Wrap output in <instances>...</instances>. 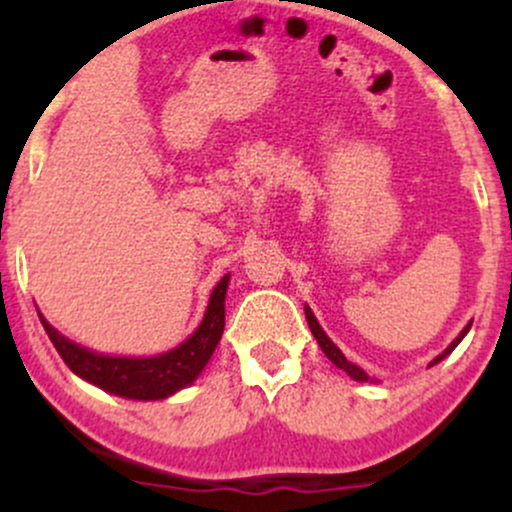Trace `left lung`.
<instances>
[{
	"label": "left lung",
	"instance_id": "1",
	"mask_svg": "<svg viewBox=\"0 0 512 512\" xmlns=\"http://www.w3.org/2000/svg\"><path fill=\"white\" fill-rule=\"evenodd\" d=\"M305 317H308V327H310V332H313V337L317 339V344H320V349H322V351H325V356H327V358H330V361L334 363V366H337V368H342V370H346V373H349V375H351V378H354V380H361V383H366V380H368L366 370H361V368H358V366H356V363L346 361V356L342 354V351H339V346H337V344H334L330 337H327V334H325V330H322V327H320V322H317V320H315L313 310H310V308H308V305H305ZM469 327H472V322H469V325H467V327H464V330L460 332V337H457V339H455V342H452V344L448 346V349H445V351H443V354H440V356H436V358H433V361H431V366H433V363L443 361V358H445V356H448V354H450V351H452V349H455V346L462 342V337H464V334H467V332H469Z\"/></svg>",
	"mask_w": 512,
	"mask_h": 512
}]
</instances>
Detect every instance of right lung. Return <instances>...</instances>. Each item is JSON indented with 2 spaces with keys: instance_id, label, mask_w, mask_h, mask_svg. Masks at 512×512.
<instances>
[{
  "instance_id": "obj_1",
  "label": "right lung",
  "mask_w": 512,
  "mask_h": 512,
  "mask_svg": "<svg viewBox=\"0 0 512 512\" xmlns=\"http://www.w3.org/2000/svg\"><path fill=\"white\" fill-rule=\"evenodd\" d=\"M228 274L211 291L207 313L202 325L197 327L190 339L180 346L158 356L127 358V356H103L96 351H88L86 346L74 344L72 339L62 337L55 327L40 315L50 342L55 344L62 361L74 370L86 383H93L105 392H113L117 397L127 399H166L182 387L192 385L199 378L204 366L214 354L216 344L221 342L223 325H226V289Z\"/></svg>"
}]
</instances>
